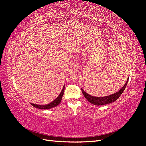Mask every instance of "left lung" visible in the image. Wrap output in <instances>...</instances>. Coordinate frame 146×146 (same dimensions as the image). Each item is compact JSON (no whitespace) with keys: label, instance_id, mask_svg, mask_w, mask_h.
<instances>
[{"label":"left lung","instance_id":"obj_1","mask_svg":"<svg viewBox=\"0 0 146 146\" xmlns=\"http://www.w3.org/2000/svg\"><path fill=\"white\" fill-rule=\"evenodd\" d=\"M128 81H129V78L127 79L125 85H123V86L118 92H116V93H114L112 95L102 97V98H96V97L90 96V94H87L85 91H83L82 88V91L83 92L84 96H85V98L89 101L91 104L95 105H104L112 103L113 102L116 101L119 98V96L122 94V92L124 91L125 87L127 86Z\"/></svg>","mask_w":146,"mask_h":146}]
</instances>
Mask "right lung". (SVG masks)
Instances as JSON below:
<instances>
[{
    "instance_id": "right-lung-1",
    "label": "right lung",
    "mask_w": 146,
    "mask_h": 146,
    "mask_svg": "<svg viewBox=\"0 0 146 146\" xmlns=\"http://www.w3.org/2000/svg\"><path fill=\"white\" fill-rule=\"evenodd\" d=\"M64 88L65 86L64 85L63 90H61V93L60 94V95L58 96V98L56 99H55L54 101L52 102L49 103L48 104L45 105H36V104H31L32 106H33L34 107H36L37 108H39V109H44V110H46V109H50L52 108L53 107H55L56 106L58 105L60 102L61 101V99H62V97L63 96L64 94Z\"/></svg>"
}]
</instances>
